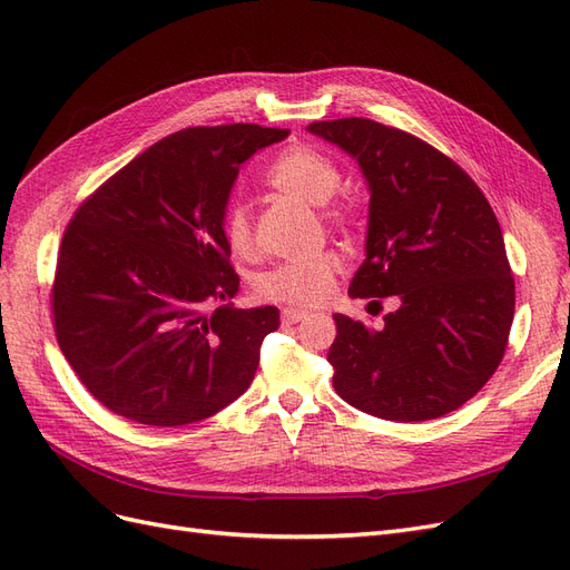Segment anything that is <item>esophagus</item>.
I'll return each mask as SVG.
<instances>
[{"mask_svg": "<svg viewBox=\"0 0 570 570\" xmlns=\"http://www.w3.org/2000/svg\"><path fill=\"white\" fill-rule=\"evenodd\" d=\"M281 318H283V323H299L302 318H306V312L304 308H283Z\"/></svg>", "mask_w": 570, "mask_h": 570, "instance_id": "1", "label": "esophagus"}]
</instances>
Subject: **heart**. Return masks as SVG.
<instances>
[{"mask_svg": "<svg viewBox=\"0 0 570 570\" xmlns=\"http://www.w3.org/2000/svg\"><path fill=\"white\" fill-rule=\"evenodd\" d=\"M271 187L295 197L304 204L321 207V218L333 228L352 230L358 223L356 206L347 202H327L342 183L340 168L312 147H292L283 151L268 168ZM223 237L235 256L249 258L254 254V223L249 206L233 204L223 218ZM342 268V256L333 249L318 252L308 258H289L273 268L258 273L254 281L256 295L287 306H316L333 295L335 275Z\"/></svg>", "mask_w": 570, "mask_h": 570, "instance_id": "obj_1", "label": "heart"}]
</instances>
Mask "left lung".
Segmentation results:
<instances>
[{
	"label": "left lung",
	"mask_w": 570,
	"mask_h": 570,
	"mask_svg": "<svg viewBox=\"0 0 570 570\" xmlns=\"http://www.w3.org/2000/svg\"><path fill=\"white\" fill-rule=\"evenodd\" d=\"M306 130L350 151L371 187L366 262L350 295L400 302L377 331L333 316V387L377 419H440L475 396L507 352L515 285L492 206L416 135L358 116Z\"/></svg>",
	"instance_id": "obj_1"
}]
</instances>
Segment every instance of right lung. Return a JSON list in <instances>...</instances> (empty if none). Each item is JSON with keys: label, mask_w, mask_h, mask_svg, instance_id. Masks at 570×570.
<instances>
[{"label": "right lung", "mask_w": 570, "mask_h": 570, "mask_svg": "<svg viewBox=\"0 0 570 570\" xmlns=\"http://www.w3.org/2000/svg\"><path fill=\"white\" fill-rule=\"evenodd\" d=\"M287 132L256 124L178 130L76 209L57 256L51 318L78 381L116 416L187 425L249 387L281 314L228 304L239 278L223 214L239 164Z\"/></svg>", "instance_id": "right-lung-1"}]
</instances>
